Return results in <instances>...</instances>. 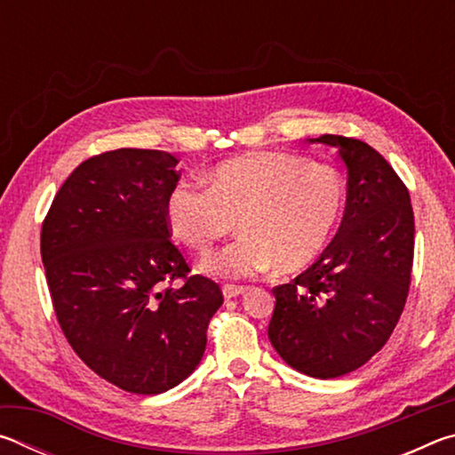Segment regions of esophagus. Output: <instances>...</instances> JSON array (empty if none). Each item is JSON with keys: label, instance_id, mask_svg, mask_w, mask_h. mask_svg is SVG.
Instances as JSON below:
<instances>
[{"label": "esophagus", "instance_id": "1", "mask_svg": "<svg viewBox=\"0 0 455 455\" xmlns=\"http://www.w3.org/2000/svg\"><path fill=\"white\" fill-rule=\"evenodd\" d=\"M246 291H249V287H243V284H225V287H222V295L227 299H233V297L243 295Z\"/></svg>", "mask_w": 455, "mask_h": 455}]
</instances>
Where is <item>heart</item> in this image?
Segmentation results:
<instances>
[{"label": "heart", "instance_id": "heart-1", "mask_svg": "<svg viewBox=\"0 0 455 455\" xmlns=\"http://www.w3.org/2000/svg\"><path fill=\"white\" fill-rule=\"evenodd\" d=\"M347 203L337 168L295 152H249L220 163L209 187L176 182L166 198V219L184 244L206 252L238 228L243 236L206 257L204 268L220 276H255L276 267L303 271L333 238Z\"/></svg>", "mask_w": 455, "mask_h": 455}]
</instances>
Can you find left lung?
<instances>
[{"mask_svg": "<svg viewBox=\"0 0 455 455\" xmlns=\"http://www.w3.org/2000/svg\"><path fill=\"white\" fill-rule=\"evenodd\" d=\"M335 146L347 166V203L333 241L287 284L275 287L268 339L287 363L333 379L367 363L394 333L413 265L410 190L379 152L347 136Z\"/></svg>", "mask_w": 455, "mask_h": 455, "instance_id": "obj_1", "label": "left lung"}]
</instances>
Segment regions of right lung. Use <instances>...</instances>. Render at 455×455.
<instances>
[{"mask_svg": "<svg viewBox=\"0 0 455 455\" xmlns=\"http://www.w3.org/2000/svg\"><path fill=\"white\" fill-rule=\"evenodd\" d=\"M176 160L163 150L92 156L61 184L42 225V263L61 331L92 371L156 395L195 371L222 291L171 241ZM180 278V288L172 283Z\"/></svg>", "mask_w": 455, "mask_h": 455, "instance_id": "obj_1", "label": "right lung"}]
</instances>
